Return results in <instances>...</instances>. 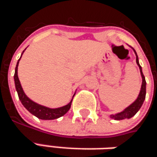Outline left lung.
I'll return each instance as SVG.
<instances>
[{
	"mask_svg": "<svg viewBox=\"0 0 157 157\" xmlns=\"http://www.w3.org/2000/svg\"><path fill=\"white\" fill-rule=\"evenodd\" d=\"M133 50L135 52V55H136V63L138 65L139 68H140V75L142 77V85L140 93H139L138 98H136L135 102L131 103L130 105L127 107L124 110H123L122 112L118 113L116 114H111L110 118H113L115 120H122V119H125V118H130L133 116H135L136 114V113L138 112L140 109L141 108L143 102L145 101V94H146V82H145V78L144 75H143V72H142V68L141 66L140 65L139 63V58L138 55L136 54L135 50L133 48Z\"/></svg>",
	"mask_w": 157,
	"mask_h": 157,
	"instance_id": "left-lung-1",
	"label": "left lung"
}]
</instances>
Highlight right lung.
Here are the masks:
<instances>
[{
    "label": "right lung",
    "mask_w": 157,
    "mask_h": 157,
    "mask_svg": "<svg viewBox=\"0 0 157 157\" xmlns=\"http://www.w3.org/2000/svg\"><path fill=\"white\" fill-rule=\"evenodd\" d=\"M25 50H23V52ZM23 54V53H22ZM22 57V56H21ZM20 57V59H21ZM20 59H18V61L17 63L15 69V74H14V82H15V86L16 90L17 92V95L20 99V101L22 102V104L24 106L25 108L29 113H31L33 115L36 116L37 118H40V119H44V120H51V119H55L58 118L61 116L65 115L66 113L68 112L69 109H71V106L72 100L75 94L72 97V99L71 102H69L67 105L63 106L60 108H57V109H50V108H47L45 106L40 105L37 102H33V100L29 98L28 96L26 95L25 92H23L20 81H19L18 75H17V67H18L19 61Z\"/></svg>",
    "instance_id": "1"
}]
</instances>
